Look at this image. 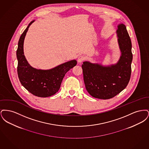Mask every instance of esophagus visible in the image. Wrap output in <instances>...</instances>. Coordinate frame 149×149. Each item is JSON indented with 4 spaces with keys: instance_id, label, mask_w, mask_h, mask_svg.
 Returning a JSON list of instances; mask_svg holds the SVG:
<instances>
[{
    "instance_id": "1",
    "label": "esophagus",
    "mask_w": 149,
    "mask_h": 149,
    "mask_svg": "<svg viewBox=\"0 0 149 149\" xmlns=\"http://www.w3.org/2000/svg\"><path fill=\"white\" fill-rule=\"evenodd\" d=\"M85 60V57L84 56H79L78 58V62L79 63H81L82 61H83Z\"/></svg>"
}]
</instances>
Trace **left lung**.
<instances>
[{
    "label": "left lung",
    "instance_id": "left-lung-1",
    "mask_svg": "<svg viewBox=\"0 0 149 149\" xmlns=\"http://www.w3.org/2000/svg\"><path fill=\"white\" fill-rule=\"evenodd\" d=\"M116 32L121 52L117 64L106 66L85 61L81 66L86 89L95 98L108 99L115 97L127 86L131 78V41L123 24L118 26Z\"/></svg>",
    "mask_w": 149,
    "mask_h": 149
}]
</instances>
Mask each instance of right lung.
Here are the masks:
<instances>
[{
    "instance_id": "1",
    "label": "right lung",
    "mask_w": 149,
    "mask_h": 149,
    "mask_svg": "<svg viewBox=\"0 0 149 149\" xmlns=\"http://www.w3.org/2000/svg\"><path fill=\"white\" fill-rule=\"evenodd\" d=\"M30 22L22 34L17 50L18 60L17 72L19 81L29 92L39 97H48L56 94L59 90L65 74L75 66L77 61L71 60L49 70L36 69L28 63L23 52V43Z\"/></svg>"
}]
</instances>
